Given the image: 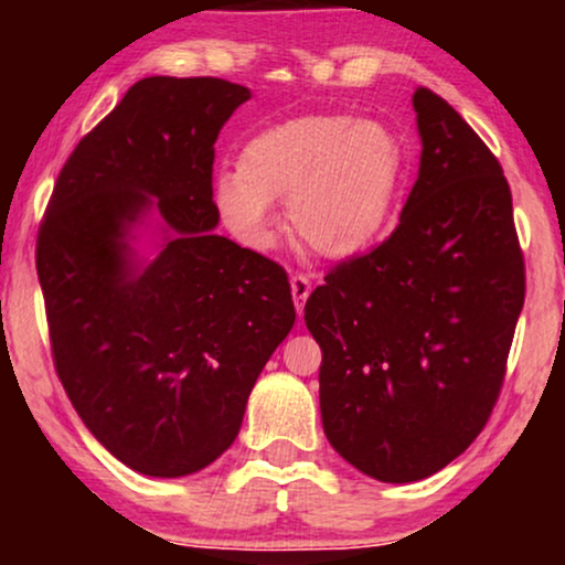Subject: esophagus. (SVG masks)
I'll return each instance as SVG.
<instances>
[{
	"label": "esophagus",
	"instance_id": "1",
	"mask_svg": "<svg viewBox=\"0 0 565 565\" xmlns=\"http://www.w3.org/2000/svg\"><path fill=\"white\" fill-rule=\"evenodd\" d=\"M290 290H292V300H296V311L303 313L306 300H308V296H311V280H308L306 275H292Z\"/></svg>",
	"mask_w": 565,
	"mask_h": 565
}]
</instances>
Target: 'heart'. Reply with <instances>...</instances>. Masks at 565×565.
Wrapping results in <instances>:
<instances>
[{
    "label": "heart",
    "instance_id": "heart-1",
    "mask_svg": "<svg viewBox=\"0 0 565 565\" xmlns=\"http://www.w3.org/2000/svg\"><path fill=\"white\" fill-rule=\"evenodd\" d=\"M408 172L393 128L347 113H308L246 138L236 172L213 184L215 213L246 249H269L288 200L290 231L327 259H352L383 236Z\"/></svg>",
    "mask_w": 565,
    "mask_h": 565
}]
</instances>
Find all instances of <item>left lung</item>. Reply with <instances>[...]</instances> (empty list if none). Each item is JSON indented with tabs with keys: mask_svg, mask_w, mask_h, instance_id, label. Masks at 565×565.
Returning a JSON list of instances; mask_svg holds the SVG:
<instances>
[{
	"mask_svg": "<svg viewBox=\"0 0 565 565\" xmlns=\"http://www.w3.org/2000/svg\"><path fill=\"white\" fill-rule=\"evenodd\" d=\"M419 177L388 242L306 300L323 435L375 481H422L481 435L524 303L512 192L476 130L414 92Z\"/></svg>",
	"mask_w": 565,
	"mask_h": 565,
	"instance_id": "1",
	"label": "left lung"
}]
</instances>
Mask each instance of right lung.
<instances>
[{
  "mask_svg": "<svg viewBox=\"0 0 565 565\" xmlns=\"http://www.w3.org/2000/svg\"><path fill=\"white\" fill-rule=\"evenodd\" d=\"M249 97L213 76L136 82L68 157L38 234L56 373L136 473L221 458L296 323L285 269L215 234L213 146Z\"/></svg>",
  "mask_w": 565,
  "mask_h": 565,
  "instance_id": "right-lung-1",
  "label": "right lung"
}]
</instances>
